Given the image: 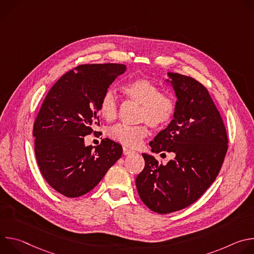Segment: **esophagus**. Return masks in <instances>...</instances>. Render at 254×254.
<instances>
[{"label": "esophagus", "instance_id": "obj_1", "mask_svg": "<svg viewBox=\"0 0 254 254\" xmlns=\"http://www.w3.org/2000/svg\"><path fill=\"white\" fill-rule=\"evenodd\" d=\"M131 153H133V151H131L130 149H127V148H123V154L124 155H129V154H131Z\"/></svg>", "mask_w": 254, "mask_h": 254}]
</instances>
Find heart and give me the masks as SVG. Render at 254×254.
Returning <instances> with one entry per match:
<instances>
[{
	"instance_id": "obj_1",
	"label": "heart",
	"mask_w": 254,
	"mask_h": 254,
	"mask_svg": "<svg viewBox=\"0 0 254 254\" xmlns=\"http://www.w3.org/2000/svg\"><path fill=\"white\" fill-rule=\"evenodd\" d=\"M122 90L127 100L139 105L138 123H147L154 128H162L171 122L175 114V100L169 93L160 91V86L154 81L137 77L125 83ZM99 113L107 122L115 121L119 117L120 102L114 90L107 89L102 94ZM108 134L124 146L135 148L149 134V130L147 125H117L110 128Z\"/></svg>"
}]
</instances>
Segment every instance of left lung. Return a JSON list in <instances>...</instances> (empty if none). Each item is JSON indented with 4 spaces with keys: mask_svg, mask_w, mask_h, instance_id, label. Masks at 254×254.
Instances as JSON below:
<instances>
[{
    "mask_svg": "<svg viewBox=\"0 0 254 254\" xmlns=\"http://www.w3.org/2000/svg\"><path fill=\"white\" fill-rule=\"evenodd\" d=\"M168 75L178 98L174 120L150 146L175 158L164 166L142 154L144 168L135 179L139 198L159 214L196 202L218 176L228 149L225 126L206 87L186 75Z\"/></svg>",
    "mask_w": 254,
    "mask_h": 254,
    "instance_id": "1",
    "label": "left lung"
}]
</instances>
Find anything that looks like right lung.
<instances>
[{
    "instance_id": "add662e5",
    "label": "right lung",
    "mask_w": 254,
    "mask_h": 254,
    "mask_svg": "<svg viewBox=\"0 0 254 254\" xmlns=\"http://www.w3.org/2000/svg\"><path fill=\"white\" fill-rule=\"evenodd\" d=\"M117 63L79 65L47 93L34 122L35 156L41 175L58 193L75 198L92 190L121 157L123 148L105 138L92 151L84 136L96 133L102 94L126 71Z\"/></svg>"
}]
</instances>
